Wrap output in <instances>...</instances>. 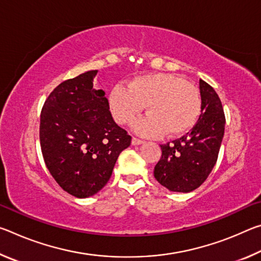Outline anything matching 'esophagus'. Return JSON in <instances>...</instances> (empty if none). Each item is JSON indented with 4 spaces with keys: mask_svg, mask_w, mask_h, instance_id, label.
<instances>
[{
    "mask_svg": "<svg viewBox=\"0 0 261 261\" xmlns=\"http://www.w3.org/2000/svg\"><path fill=\"white\" fill-rule=\"evenodd\" d=\"M143 143H144V140H141L139 138H136V137H132V140H131V144L132 145H140V144H143Z\"/></svg>",
    "mask_w": 261,
    "mask_h": 261,
    "instance_id": "obj_1",
    "label": "esophagus"
}]
</instances>
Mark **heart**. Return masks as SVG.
<instances>
[{"label":"heart","instance_id":"heart-1","mask_svg":"<svg viewBox=\"0 0 261 261\" xmlns=\"http://www.w3.org/2000/svg\"><path fill=\"white\" fill-rule=\"evenodd\" d=\"M145 106L149 114L136 125L139 134L179 136L197 123L201 96L192 83L169 73L145 74L129 85H116L110 92V112L120 124L134 122Z\"/></svg>","mask_w":261,"mask_h":261}]
</instances>
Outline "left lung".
I'll return each instance as SVG.
<instances>
[{
    "label": "left lung",
    "mask_w": 261,
    "mask_h": 261,
    "mask_svg": "<svg viewBox=\"0 0 261 261\" xmlns=\"http://www.w3.org/2000/svg\"><path fill=\"white\" fill-rule=\"evenodd\" d=\"M201 113L191 131L161 145L162 155L154 177L174 192H191L205 182L213 169L224 135L223 107L214 88L199 81Z\"/></svg>",
    "instance_id": "8db88e82"
}]
</instances>
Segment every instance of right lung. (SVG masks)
<instances>
[{
    "mask_svg": "<svg viewBox=\"0 0 261 261\" xmlns=\"http://www.w3.org/2000/svg\"><path fill=\"white\" fill-rule=\"evenodd\" d=\"M96 72L61 83L40 115L43 160L56 183L77 198L99 192L131 144V136L115 123L105 91L93 88Z\"/></svg>",
    "mask_w": 261,
    "mask_h": 261,
    "instance_id": "right-lung-1",
    "label": "right lung"
}]
</instances>
